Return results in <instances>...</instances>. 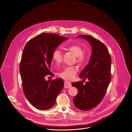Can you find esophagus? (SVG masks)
<instances>
[{"label": "esophagus", "instance_id": "obj_1", "mask_svg": "<svg viewBox=\"0 0 132 132\" xmlns=\"http://www.w3.org/2000/svg\"><path fill=\"white\" fill-rule=\"evenodd\" d=\"M71 87V83L68 81H64V87L65 88H69Z\"/></svg>", "mask_w": 132, "mask_h": 132}]
</instances>
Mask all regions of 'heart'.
I'll list each match as a JSON object with an SVG mask.
<instances>
[{"label":"heart","instance_id":"heart-1","mask_svg":"<svg viewBox=\"0 0 132 132\" xmlns=\"http://www.w3.org/2000/svg\"><path fill=\"white\" fill-rule=\"evenodd\" d=\"M68 49L76 56V61L78 63L83 64L85 63L87 56L83 53V50L81 47L77 45H72L68 46ZM62 57V53L60 49H57L53 51L52 58L56 63L59 64L61 62ZM77 72L78 70L76 67H66L63 69L61 72L58 73V76L65 80H72L75 78Z\"/></svg>","mask_w":132,"mask_h":132}]
</instances>
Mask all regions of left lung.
I'll return each instance as SVG.
<instances>
[{"instance_id":"left-lung-1","label":"left lung","mask_w":132,"mask_h":132,"mask_svg":"<svg viewBox=\"0 0 132 132\" xmlns=\"http://www.w3.org/2000/svg\"><path fill=\"white\" fill-rule=\"evenodd\" d=\"M92 46V53L89 62L82 71L79 77L84 81L74 82L72 86L78 89V94L73 98L78 109L87 111L97 106L103 99L111 79V58L106 46L100 40L87 35H81Z\"/></svg>"}]
</instances>
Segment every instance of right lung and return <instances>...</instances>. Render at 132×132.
I'll return each instance as SVG.
<instances>
[{
    "label": "right lung",
    "mask_w": 132,
    "mask_h": 132,
    "mask_svg": "<svg viewBox=\"0 0 132 132\" xmlns=\"http://www.w3.org/2000/svg\"><path fill=\"white\" fill-rule=\"evenodd\" d=\"M68 39L43 33L30 39L24 47L19 66L23 90L29 103L38 109L52 108L64 86L62 79L46 81L45 77L54 76L50 71L53 52Z\"/></svg>",
    "instance_id": "add662e5"
}]
</instances>
